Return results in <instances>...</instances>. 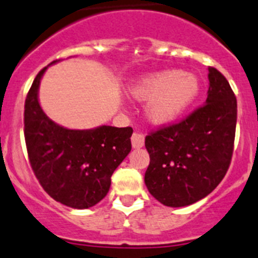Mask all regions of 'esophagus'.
Listing matches in <instances>:
<instances>
[{
    "instance_id": "34e87169",
    "label": "esophagus",
    "mask_w": 258,
    "mask_h": 258,
    "mask_svg": "<svg viewBox=\"0 0 258 258\" xmlns=\"http://www.w3.org/2000/svg\"><path fill=\"white\" fill-rule=\"evenodd\" d=\"M131 142L134 148H141L145 145V136L140 134H134L131 137Z\"/></svg>"
}]
</instances>
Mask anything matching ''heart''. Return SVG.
<instances>
[{
    "label": "heart",
    "instance_id": "b5f03b06",
    "mask_svg": "<svg viewBox=\"0 0 258 258\" xmlns=\"http://www.w3.org/2000/svg\"><path fill=\"white\" fill-rule=\"evenodd\" d=\"M136 100L146 103V116L153 123H166L183 112L199 93V82L192 75L161 71L148 75L130 87Z\"/></svg>",
    "mask_w": 258,
    "mask_h": 258
}]
</instances>
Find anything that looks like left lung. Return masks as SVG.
I'll list each match as a JSON object with an SVG mask.
<instances>
[{
	"label": "left lung",
	"mask_w": 258,
	"mask_h": 258,
	"mask_svg": "<svg viewBox=\"0 0 258 258\" xmlns=\"http://www.w3.org/2000/svg\"><path fill=\"white\" fill-rule=\"evenodd\" d=\"M205 105L177 123L146 136L150 165L145 183L168 207L188 206L210 195L225 177L235 144L237 100L226 77L209 67Z\"/></svg>",
	"instance_id": "8db88e82"
}]
</instances>
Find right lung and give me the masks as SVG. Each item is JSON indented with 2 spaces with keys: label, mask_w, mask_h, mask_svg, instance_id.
<instances>
[{
  "label": "right lung",
  "mask_w": 258,
  "mask_h": 258,
  "mask_svg": "<svg viewBox=\"0 0 258 258\" xmlns=\"http://www.w3.org/2000/svg\"><path fill=\"white\" fill-rule=\"evenodd\" d=\"M47 67L38 72L25 101L28 160L52 199L72 209H88L107 195L113 171L131 151L134 130L112 126L69 130L54 123L38 102V87Z\"/></svg>",
  "instance_id": "add662e5"
}]
</instances>
